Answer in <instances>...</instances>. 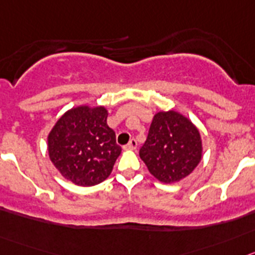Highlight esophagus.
Returning a JSON list of instances; mask_svg holds the SVG:
<instances>
[{"mask_svg": "<svg viewBox=\"0 0 255 255\" xmlns=\"http://www.w3.org/2000/svg\"><path fill=\"white\" fill-rule=\"evenodd\" d=\"M136 147H137V141L134 138L130 139V141L127 143V146H126V148H129V150H134Z\"/></svg>", "mask_w": 255, "mask_h": 255, "instance_id": "esophagus-1", "label": "esophagus"}]
</instances>
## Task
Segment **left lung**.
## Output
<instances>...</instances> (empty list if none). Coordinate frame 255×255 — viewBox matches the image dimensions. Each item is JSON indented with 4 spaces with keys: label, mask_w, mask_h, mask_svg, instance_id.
Returning a JSON list of instances; mask_svg holds the SVG:
<instances>
[{
    "label": "left lung",
    "mask_w": 255,
    "mask_h": 255,
    "mask_svg": "<svg viewBox=\"0 0 255 255\" xmlns=\"http://www.w3.org/2000/svg\"><path fill=\"white\" fill-rule=\"evenodd\" d=\"M139 157L161 183L179 182L189 175L202 159L198 128L178 112H159L153 116Z\"/></svg>",
    "instance_id": "8db88e82"
}]
</instances>
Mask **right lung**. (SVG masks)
I'll return each instance as SVG.
<instances>
[{
  "label": "right lung",
  "mask_w": 255,
  "mask_h": 255,
  "mask_svg": "<svg viewBox=\"0 0 255 255\" xmlns=\"http://www.w3.org/2000/svg\"><path fill=\"white\" fill-rule=\"evenodd\" d=\"M107 118L104 107L81 105L57 121L48 134V153L63 178L91 187L111 175L122 148Z\"/></svg>",
  "instance_id": "obj_1"
}]
</instances>
